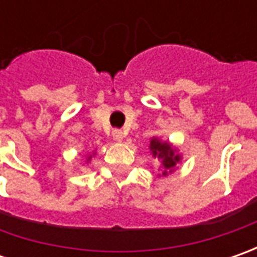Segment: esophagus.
Returning a JSON list of instances; mask_svg holds the SVG:
<instances>
[{
    "mask_svg": "<svg viewBox=\"0 0 257 257\" xmlns=\"http://www.w3.org/2000/svg\"><path fill=\"white\" fill-rule=\"evenodd\" d=\"M113 139L115 140V142H121V140L124 139V133L121 132V130L115 128V130H113Z\"/></svg>",
    "mask_w": 257,
    "mask_h": 257,
    "instance_id": "34e87169",
    "label": "esophagus"
}]
</instances>
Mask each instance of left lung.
<instances>
[{"label":"left lung","instance_id":"left-lung-1","mask_svg":"<svg viewBox=\"0 0 257 257\" xmlns=\"http://www.w3.org/2000/svg\"><path fill=\"white\" fill-rule=\"evenodd\" d=\"M150 152L153 153L154 159L160 160L163 166V176H167V173H172L176 167V164L180 162L182 156L176 153V149L167 142H162L157 137H153L150 140Z\"/></svg>","mask_w":257,"mask_h":257}]
</instances>
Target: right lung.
<instances>
[{"label": "right lung", "mask_w": 257, "mask_h": 257, "mask_svg": "<svg viewBox=\"0 0 257 257\" xmlns=\"http://www.w3.org/2000/svg\"><path fill=\"white\" fill-rule=\"evenodd\" d=\"M94 156V154H93ZM87 160H88V162H90V160H91V156H90V157H88V159H87Z\"/></svg>", "instance_id": "obj_1"}]
</instances>
